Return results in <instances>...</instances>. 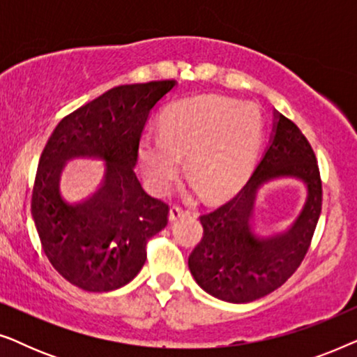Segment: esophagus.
<instances>
[{
    "mask_svg": "<svg viewBox=\"0 0 357 357\" xmlns=\"http://www.w3.org/2000/svg\"><path fill=\"white\" fill-rule=\"evenodd\" d=\"M187 213H188L187 209H183L182 206H172L169 211V219L170 221H177L180 216H183V214H187Z\"/></svg>",
    "mask_w": 357,
    "mask_h": 357,
    "instance_id": "1",
    "label": "esophagus"
}]
</instances>
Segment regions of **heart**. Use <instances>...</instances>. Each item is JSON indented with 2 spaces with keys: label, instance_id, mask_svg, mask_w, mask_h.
<instances>
[{
  "label": "heart",
  "instance_id": "b5f03b06",
  "mask_svg": "<svg viewBox=\"0 0 357 357\" xmlns=\"http://www.w3.org/2000/svg\"><path fill=\"white\" fill-rule=\"evenodd\" d=\"M263 138L261 115L247 102L199 96L169 105L159 135L146 133L138 158L155 193H164L182 170L211 197L237 188L253 167Z\"/></svg>",
  "mask_w": 357,
  "mask_h": 357
}]
</instances>
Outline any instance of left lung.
Masks as SVG:
<instances>
[{
  "instance_id": "1",
  "label": "left lung",
  "mask_w": 357,
  "mask_h": 357,
  "mask_svg": "<svg viewBox=\"0 0 357 357\" xmlns=\"http://www.w3.org/2000/svg\"><path fill=\"white\" fill-rule=\"evenodd\" d=\"M278 178L301 179L307 198L286 233L263 236L252 226L256 193ZM320 211L321 180L314 149L289 119L275 112L270 146L255 172L229 202L199 218L203 238L188 257L195 281L208 294L232 304L268 296L304 260Z\"/></svg>"
}]
</instances>
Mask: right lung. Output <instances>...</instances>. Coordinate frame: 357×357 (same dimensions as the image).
<instances>
[{"instance_id":"1","label":"right lung","mask_w":357,"mask_h":357,"mask_svg":"<svg viewBox=\"0 0 357 357\" xmlns=\"http://www.w3.org/2000/svg\"><path fill=\"white\" fill-rule=\"evenodd\" d=\"M175 81L125 84L66 115L38 160L32 218L53 268L81 289L109 292L128 284L146 261V243L167 226L169 206L149 197L135 174L151 110ZM105 160L101 188L70 204L59 192L68 160Z\"/></svg>"}]
</instances>
